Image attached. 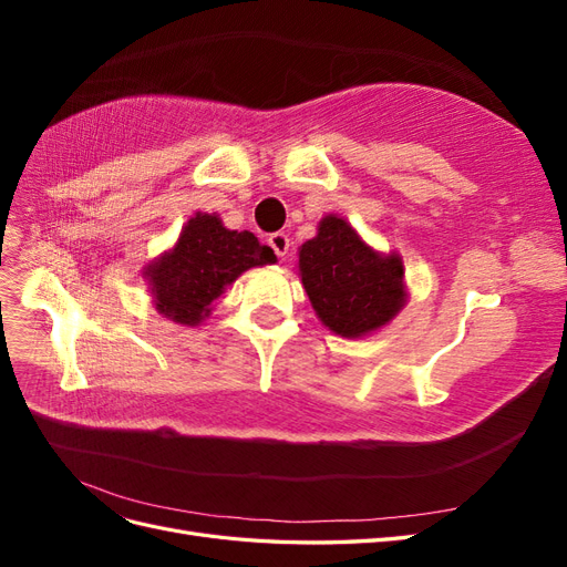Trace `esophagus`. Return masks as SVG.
Segmentation results:
<instances>
[{"instance_id":"obj_1","label":"esophagus","mask_w":567,"mask_h":567,"mask_svg":"<svg viewBox=\"0 0 567 567\" xmlns=\"http://www.w3.org/2000/svg\"><path fill=\"white\" fill-rule=\"evenodd\" d=\"M269 246H271L274 252H277L279 260H286V255L290 250V238H288V234L277 231V234L269 236Z\"/></svg>"}]
</instances>
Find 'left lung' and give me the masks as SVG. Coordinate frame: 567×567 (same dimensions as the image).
I'll return each instance as SVG.
<instances>
[{
    "label": "left lung",
    "instance_id": "1",
    "mask_svg": "<svg viewBox=\"0 0 567 567\" xmlns=\"http://www.w3.org/2000/svg\"><path fill=\"white\" fill-rule=\"evenodd\" d=\"M298 267L317 317L342 338L383 329L406 302L402 257L373 250L336 215L300 246Z\"/></svg>",
    "mask_w": 567,
    "mask_h": 567
}]
</instances>
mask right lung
I'll use <instances>...</instances> for the list:
<instances>
[{
  "label": "right lung",
  "instance_id": "1",
  "mask_svg": "<svg viewBox=\"0 0 567 567\" xmlns=\"http://www.w3.org/2000/svg\"><path fill=\"white\" fill-rule=\"evenodd\" d=\"M277 262L250 231H231L217 215L198 213L184 225L173 250L144 267L156 310L169 321L198 326L225 288L250 267Z\"/></svg>",
  "mask_w": 567,
  "mask_h": 567
}]
</instances>
